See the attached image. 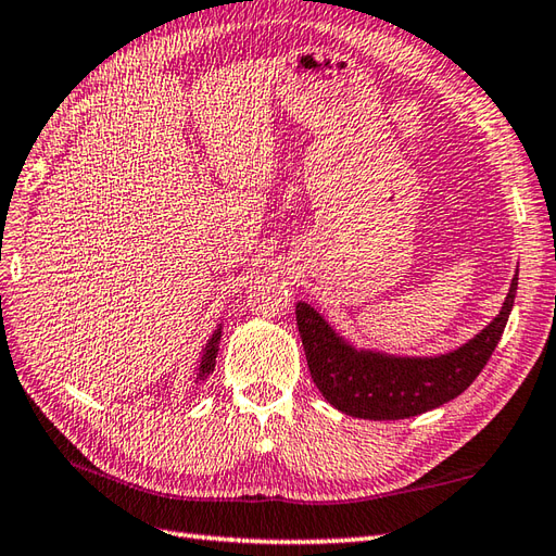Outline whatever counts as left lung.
<instances>
[{"label": "left lung", "mask_w": 556, "mask_h": 556, "mask_svg": "<svg viewBox=\"0 0 556 556\" xmlns=\"http://www.w3.org/2000/svg\"><path fill=\"white\" fill-rule=\"evenodd\" d=\"M516 286L519 278L514 276L500 314L476 338L438 356L356 350L312 304L298 302L294 314L316 388L338 412L371 421L418 416L459 397L495 352L511 314Z\"/></svg>", "instance_id": "obj_1"}]
</instances>
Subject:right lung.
<instances>
[{
  "mask_svg": "<svg viewBox=\"0 0 556 556\" xmlns=\"http://www.w3.org/2000/svg\"><path fill=\"white\" fill-rule=\"evenodd\" d=\"M218 342H220V324H218V328L214 330V336L208 338V342H206V348H204V352H202L200 368H197V380H194V382L206 380V376L214 371L216 354H218Z\"/></svg>",
  "mask_w": 556,
  "mask_h": 556,
  "instance_id": "add662e5",
  "label": "right lung"
}]
</instances>
